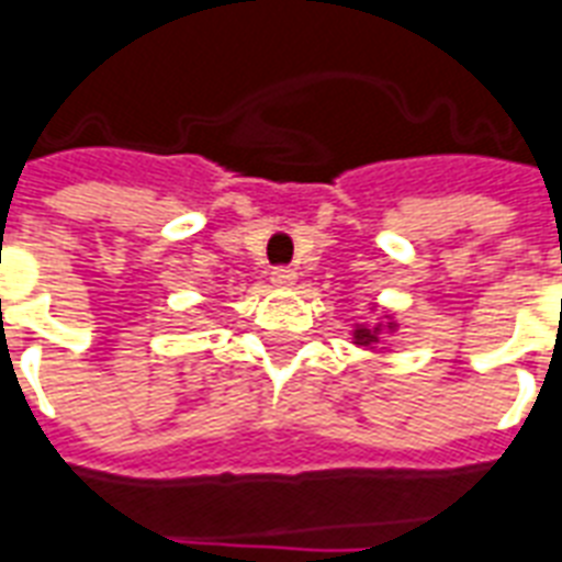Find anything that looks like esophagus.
<instances>
[{
  "mask_svg": "<svg viewBox=\"0 0 562 562\" xmlns=\"http://www.w3.org/2000/svg\"><path fill=\"white\" fill-rule=\"evenodd\" d=\"M294 280H297V273L291 271V268H277V271L271 273V282L273 285H280V289H289V285H294Z\"/></svg>",
  "mask_w": 562,
  "mask_h": 562,
  "instance_id": "34e87169",
  "label": "esophagus"
}]
</instances>
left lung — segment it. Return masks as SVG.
Segmentation results:
<instances>
[{
	"label": "left lung",
	"mask_w": 562,
	"mask_h": 562,
	"mask_svg": "<svg viewBox=\"0 0 562 562\" xmlns=\"http://www.w3.org/2000/svg\"><path fill=\"white\" fill-rule=\"evenodd\" d=\"M371 312H374V321H359L353 324V345L357 348H366L368 353H389V338L397 333L395 312L380 310L376 303H371Z\"/></svg>",
	"instance_id": "left-lung-1"
}]
</instances>
